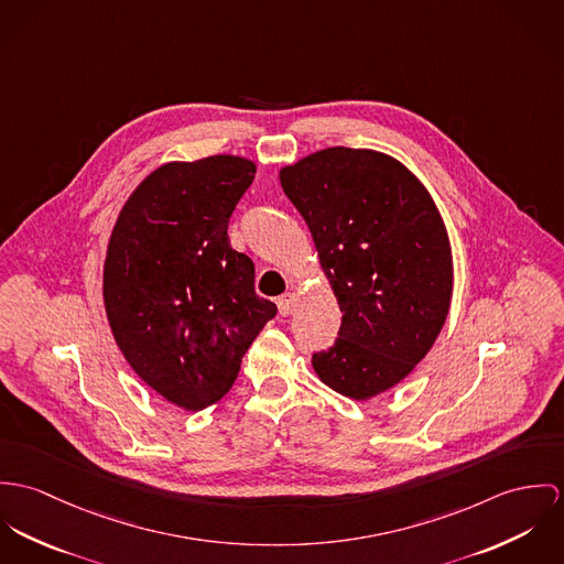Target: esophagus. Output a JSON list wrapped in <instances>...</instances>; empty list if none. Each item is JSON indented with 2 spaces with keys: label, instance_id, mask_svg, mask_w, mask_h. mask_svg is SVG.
Returning <instances> with one entry per match:
<instances>
[{
  "label": "esophagus",
  "instance_id": "1",
  "mask_svg": "<svg viewBox=\"0 0 564 564\" xmlns=\"http://www.w3.org/2000/svg\"><path fill=\"white\" fill-rule=\"evenodd\" d=\"M276 307H279L281 315H290V313L294 312V307H296V296L294 294L279 296L276 299Z\"/></svg>",
  "mask_w": 564,
  "mask_h": 564
}]
</instances>
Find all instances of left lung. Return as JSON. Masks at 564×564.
<instances>
[{
  "label": "left lung",
  "mask_w": 564,
  "mask_h": 564,
  "mask_svg": "<svg viewBox=\"0 0 564 564\" xmlns=\"http://www.w3.org/2000/svg\"><path fill=\"white\" fill-rule=\"evenodd\" d=\"M279 177L344 313L335 344L313 352V370L337 393L368 400L413 372L447 317L443 220L413 173L370 149L330 147Z\"/></svg>",
  "instance_id": "left-lung-1"
}]
</instances>
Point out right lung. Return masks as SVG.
Segmentation results:
<instances>
[{
	"label": "right lung",
	"mask_w": 564,
	"mask_h": 564,
	"mask_svg": "<svg viewBox=\"0 0 564 564\" xmlns=\"http://www.w3.org/2000/svg\"><path fill=\"white\" fill-rule=\"evenodd\" d=\"M254 180L236 155L153 171L115 225L104 301L115 339L151 389L200 411L236 382L276 305L254 294V263L234 251L229 218Z\"/></svg>",
	"instance_id": "obj_1"
}]
</instances>
